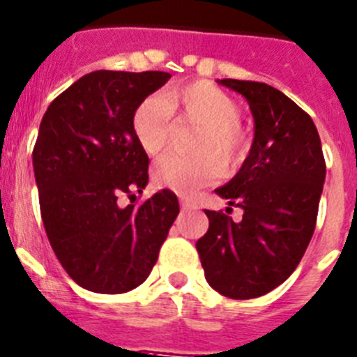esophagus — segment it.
I'll return each instance as SVG.
<instances>
[{"label": "esophagus", "mask_w": 357, "mask_h": 357, "mask_svg": "<svg viewBox=\"0 0 357 357\" xmlns=\"http://www.w3.org/2000/svg\"><path fill=\"white\" fill-rule=\"evenodd\" d=\"M181 205L184 211H189V208H196V204L192 200H189V198H181Z\"/></svg>", "instance_id": "34e87169"}]
</instances>
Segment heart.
I'll list each match as a JSON object with an SVG mask.
<instances>
[{
	"instance_id": "1",
	"label": "heart",
	"mask_w": 357,
	"mask_h": 357,
	"mask_svg": "<svg viewBox=\"0 0 357 357\" xmlns=\"http://www.w3.org/2000/svg\"><path fill=\"white\" fill-rule=\"evenodd\" d=\"M173 116L181 122L200 126L191 150L200 155L169 153L153 166V182L178 195H192L212 184L227 168L237 165L248 149L241 119V107L221 88L207 83L175 86L161 96H149L136 106L130 127L138 145L149 155H157L173 136ZM222 161L219 162L218 159Z\"/></svg>"
}]
</instances>
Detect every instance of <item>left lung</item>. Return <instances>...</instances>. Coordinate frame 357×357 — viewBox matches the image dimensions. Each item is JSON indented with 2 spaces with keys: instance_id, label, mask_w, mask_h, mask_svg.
<instances>
[{
  "instance_id": "1",
  "label": "left lung",
  "mask_w": 357,
  "mask_h": 357,
  "mask_svg": "<svg viewBox=\"0 0 357 357\" xmlns=\"http://www.w3.org/2000/svg\"><path fill=\"white\" fill-rule=\"evenodd\" d=\"M250 102L255 139L243 168L215 189L230 207L205 211L208 230L196 241L208 285L230 299H253L280 287L299 266L319 214L326 178L312 116L276 88L221 79ZM231 206L245 211L238 224Z\"/></svg>"
}]
</instances>
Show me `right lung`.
Masks as SVG:
<instances>
[{
    "label": "right lung",
    "instance_id": "obj_1",
    "mask_svg": "<svg viewBox=\"0 0 357 357\" xmlns=\"http://www.w3.org/2000/svg\"><path fill=\"white\" fill-rule=\"evenodd\" d=\"M168 72L96 70L49 104L33 146L40 214L52 251L68 276L97 294L142 285L178 215L165 189L120 207L149 182V155L130 119Z\"/></svg>",
    "mask_w": 357,
    "mask_h": 357
}]
</instances>
